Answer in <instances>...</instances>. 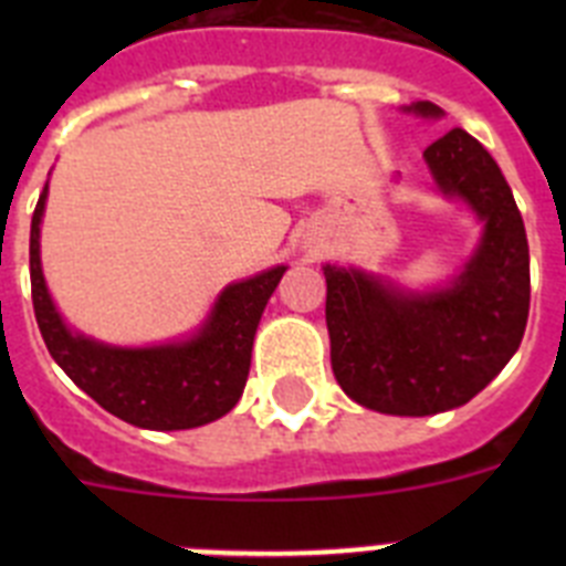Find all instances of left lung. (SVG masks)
<instances>
[{"mask_svg":"<svg viewBox=\"0 0 566 566\" xmlns=\"http://www.w3.org/2000/svg\"><path fill=\"white\" fill-rule=\"evenodd\" d=\"M442 118L431 102L405 107ZM433 184L482 221V238L448 286L413 292L326 263L332 368L354 402L391 417H431L470 402L518 352L530 312V249L513 192L488 149L451 129L424 149Z\"/></svg>","mask_w":566,"mask_h":566,"instance_id":"obj_1","label":"left lung"}]
</instances>
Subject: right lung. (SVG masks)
<instances>
[{
  "label": "right lung",
  "instance_id": "right-lung-1",
  "mask_svg": "<svg viewBox=\"0 0 566 566\" xmlns=\"http://www.w3.org/2000/svg\"><path fill=\"white\" fill-rule=\"evenodd\" d=\"M44 203L48 184L30 221V289L39 332L62 371L104 411L147 431L201 428L232 411L249 377L260 314L286 266L229 283L189 337L144 348L98 343L73 332L48 292L39 254Z\"/></svg>",
  "mask_w": 566,
  "mask_h": 566
}]
</instances>
